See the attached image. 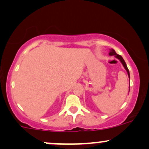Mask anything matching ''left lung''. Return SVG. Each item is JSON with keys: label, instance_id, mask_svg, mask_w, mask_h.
<instances>
[{"label": "left lung", "instance_id": "1", "mask_svg": "<svg viewBox=\"0 0 149 149\" xmlns=\"http://www.w3.org/2000/svg\"><path fill=\"white\" fill-rule=\"evenodd\" d=\"M109 55H111V56L114 55L116 58H117V59H118L120 61V62L122 63L123 66H124V68H125V69L126 71H127V75H128V76H129V78H130V72H129V70H128V69H127V65H126L125 61H124L123 58L121 57L120 55H119V54H118L117 53H116V52H115V50H114L113 49H110V52H109Z\"/></svg>", "mask_w": 149, "mask_h": 149}]
</instances>
